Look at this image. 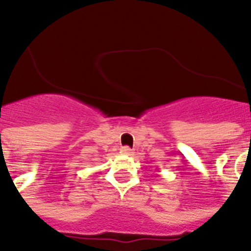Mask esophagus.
I'll use <instances>...</instances> for the list:
<instances>
[{
	"instance_id": "1",
	"label": "esophagus",
	"mask_w": 251,
	"mask_h": 251,
	"mask_svg": "<svg viewBox=\"0 0 251 251\" xmlns=\"http://www.w3.org/2000/svg\"><path fill=\"white\" fill-rule=\"evenodd\" d=\"M121 152L124 153V155H130V153L133 152V150L130 149V147H127V146H125V147H122L121 149Z\"/></svg>"
}]
</instances>
